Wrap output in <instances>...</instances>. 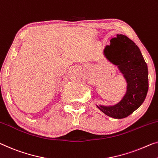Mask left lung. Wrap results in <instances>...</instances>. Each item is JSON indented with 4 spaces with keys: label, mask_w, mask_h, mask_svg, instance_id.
Segmentation results:
<instances>
[{
    "label": "left lung",
    "mask_w": 158,
    "mask_h": 158,
    "mask_svg": "<svg viewBox=\"0 0 158 158\" xmlns=\"http://www.w3.org/2000/svg\"><path fill=\"white\" fill-rule=\"evenodd\" d=\"M103 50L106 57L118 66L127 82V90L121 102L116 105L96 106L108 116L123 118L139 108L148 91L147 64L138 47L126 35H117Z\"/></svg>",
    "instance_id": "1"
}]
</instances>
